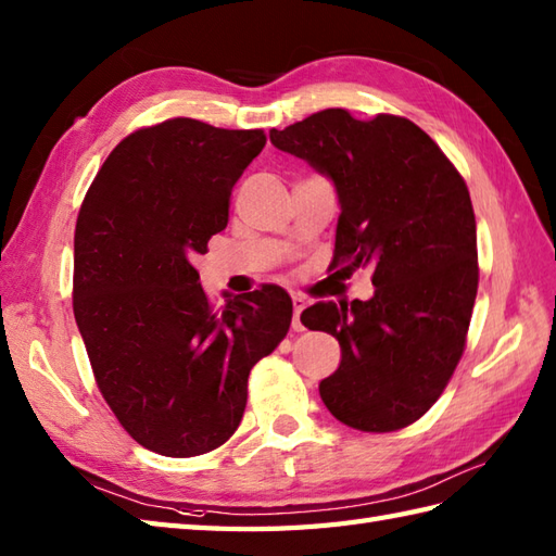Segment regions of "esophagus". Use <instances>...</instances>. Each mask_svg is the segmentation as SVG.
Instances as JSON below:
<instances>
[{
  "label": "esophagus",
  "instance_id": "1",
  "mask_svg": "<svg viewBox=\"0 0 556 556\" xmlns=\"http://www.w3.org/2000/svg\"><path fill=\"white\" fill-rule=\"evenodd\" d=\"M302 309H304V300L298 298V294H294V298H292V328H294V330H304L302 320H300Z\"/></svg>",
  "mask_w": 556,
  "mask_h": 556
}]
</instances>
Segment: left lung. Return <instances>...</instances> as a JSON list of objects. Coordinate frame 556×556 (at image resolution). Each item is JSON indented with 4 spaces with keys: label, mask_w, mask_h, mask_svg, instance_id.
<instances>
[{
    "label": "left lung",
    "mask_w": 556,
    "mask_h": 556,
    "mask_svg": "<svg viewBox=\"0 0 556 556\" xmlns=\"http://www.w3.org/2000/svg\"><path fill=\"white\" fill-rule=\"evenodd\" d=\"M268 135L338 192L332 264L374 270L371 300L318 302L300 316L342 350L320 400L366 433L409 426L445 390L471 324L478 252L466 182L409 118L326 109Z\"/></svg>",
    "instance_id": "obj_1"
}]
</instances>
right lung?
I'll use <instances>...</instances> for the list:
<instances>
[{
    "instance_id": "add662e5",
    "label": "right lung",
    "mask_w": 556,
    "mask_h": 556,
    "mask_svg": "<svg viewBox=\"0 0 556 556\" xmlns=\"http://www.w3.org/2000/svg\"><path fill=\"white\" fill-rule=\"evenodd\" d=\"M264 144V130L170 118L118 142L83 200L73 314L102 397L156 454L224 445L252 366L288 336L286 290L262 286L214 309L192 266L228 226L232 185Z\"/></svg>"
}]
</instances>
